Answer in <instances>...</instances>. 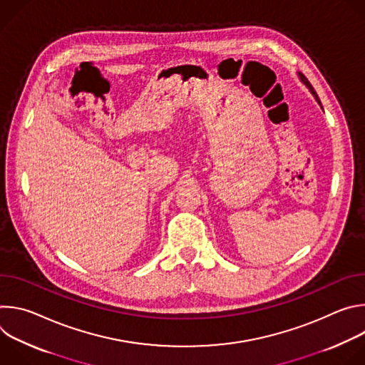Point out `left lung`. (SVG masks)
I'll return each mask as SVG.
<instances>
[{
  "label": "left lung",
  "instance_id": "obj_1",
  "mask_svg": "<svg viewBox=\"0 0 365 365\" xmlns=\"http://www.w3.org/2000/svg\"><path fill=\"white\" fill-rule=\"evenodd\" d=\"M297 76H299V79H300V81H302V83H303V85H306V88H307V89H309V91H310V93H312V95H314V96H315V99H317V102H318V103H319V106H321V108H322V103H321V101H319V96H318V93H317V92H315V89H314V88H312V85H310V82H309V81H307V79H306V76H304V75H302V73H300V72H299V73H297ZM322 110H324V108H322Z\"/></svg>",
  "mask_w": 365,
  "mask_h": 365
}]
</instances>
